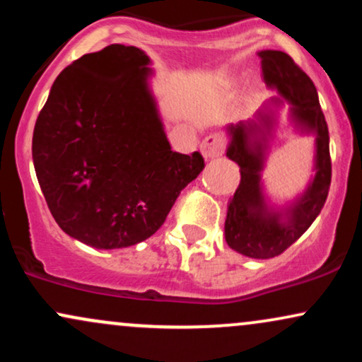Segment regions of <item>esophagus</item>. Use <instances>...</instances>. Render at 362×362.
Segmentation results:
<instances>
[{
    "mask_svg": "<svg viewBox=\"0 0 362 362\" xmlns=\"http://www.w3.org/2000/svg\"><path fill=\"white\" fill-rule=\"evenodd\" d=\"M224 151V138L218 132L214 134L206 136L204 141L201 143V153L204 158H214L219 156Z\"/></svg>",
    "mask_w": 362,
    "mask_h": 362,
    "instance_id": "obj_1",
    "label": "esophagus"
}]
</instances>
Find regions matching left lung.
Instances as JSON below:
<instances>
[{
	"instance_id": "8db88e82",
	"label": "left lung",
	"mask_w": 362,
	"mask_h": 362,
	"mask_svg": "<svg viewBox=\"0 0 362 362\" xmlns=\"http://www.w3.org/2000/svg\"><path fill=\"white\" fill-rule=\"evenodd\" d=\"M262 73L277 97L265 102L252 119L226 126V156L238 163V189L228 202L224 238L228 247L250 259H272L296 242L317 219L327 201L332 178L330 139L325 115L313 81L282 51H260ZM290 107V117L302 134L315 136V177L305 192L286 208L269 206L261 172L268 141L276 125V110Z\"/></svg>"
}]
</instances>
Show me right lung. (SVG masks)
<instances>
[{
	"mask_svg": "<svg viewBox=\"0 0 362 362\" xmlns=\"http://www.w3.org/2000/svg\"><path fill=\"white\" fill-rule=\"evenodd\" d=\"M149 64L134 45L85 54L56 78L35 122L32 158L49 211L66 235L100 250L155 235L204 170L199 151H172Z\"/></svg>",
	"mask_w": 362,
	"mask_h": 362,
	"instance_id": "obj_1",
	"label": "right lung"
}]
</instances>
